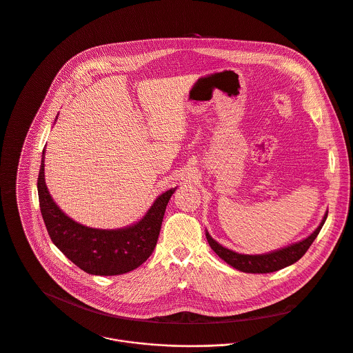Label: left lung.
<instances>
[{
  "instance_id": "8db88e82",
  "label": "left lung",
  "mask_w": 353,
  "mask_h": 353,
  "mask_svg": "<svg viewBox=\"0 0 353 353\" xmlns=\"http://www.w3.org/2000/svg\"><path fill=\"white\" fill-rule=\"evenodd\" d=\"M327 214L328 212L324 214L323 221L320 222L317 229L306 239H303L295 244H291L288 247H284L281 250L272 251L268 254H261V255H245V254H239L232 250H228V248L222 247L219 243H216L210 236L208 232H205V237L208 240L210 247L215 251V254L219 258H222L226 263L233 266L234 269L245 272V273H270V272L283 269L288 265H292L294 262H296L299 258L303 256V254L307 251V248L310 247L313 240L317 237L320 229L323 228V225L327 219Z\"/></svg>"
}]
</instances>
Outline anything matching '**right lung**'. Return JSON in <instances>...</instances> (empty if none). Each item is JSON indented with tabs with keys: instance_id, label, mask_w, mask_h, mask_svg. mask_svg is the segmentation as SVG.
I'll list each match as a JSON object with an SVG mask.
<instances>
[{
	"instance_id": "1",
	"label": "right lung",
	"mask_w": 353,
	"mask_h": 353,
	"mask_svg": "<svg viewBox=\"0 0 353 353\" xmlns=\"http://www.w3.org/2000/svg\"><path fill=\"white\" fill-rule=\"evenodd\" d=\"M43 150L37 179L44 223L52 243L80 269L97 276H114L141 266L153 252L161 229L165 207L175 192L170 189L156 199L146 215L123 229H94L69 218L52 200L44 178Z\"/></svg>"
}]
</instances>
